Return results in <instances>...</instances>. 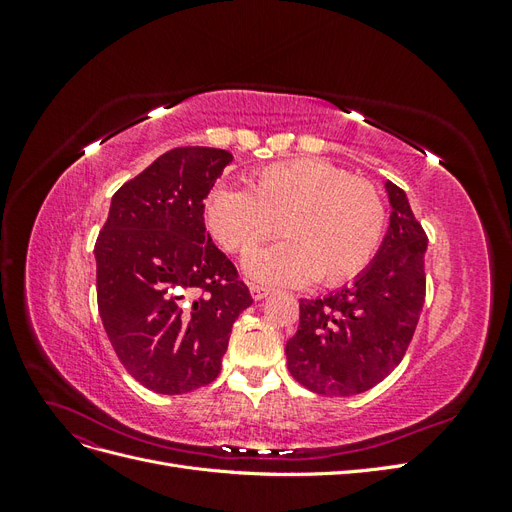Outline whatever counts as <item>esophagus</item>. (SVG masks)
Here are the masks:
<instances>
[{"instance_id":"obj_1","label":"esophagus","mask_w":512,"mask_h":512,"mask_svg":"<svg viewBox=\"0 0 512 512\" xmlns=\"http://www.w3.org/2000/svg\"><path fill=\"white\" fill-rule=\"evenodd\" d=\"M250 292H252V297L256 299V301H260V299H265V297H269V288L267 286H258V284H250Z\"/></svg>"}]
</instances>
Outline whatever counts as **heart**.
<instances>
[{
	"label": "heart",
	"instance_id": "heart-1",
	"mask_svg": "<svg viewBox=\"0 0 512 512\" xmlns=\"http://www.w3.org/2000/svg\"><path fill=\"white\" fill-rule=\"evenodd\" d=\"M205 224L226 252L247 256L282 230L288 241L247 258L254 280L299 286L318 277L342 286L380 250L386 207L374 183L346 168L303 158L258 168L247 190L215 185L203 203Z\"/></svg>",
	"mask_w": 512,
	"mask_h": 512
}]
</instances>
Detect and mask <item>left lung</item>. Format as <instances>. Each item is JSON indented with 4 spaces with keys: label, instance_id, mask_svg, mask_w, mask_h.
I'll list each match as a JSON object with an SVG mask.
<instances>
[{
    "label": "left lung",
    "instance_id": "1",
    "mask_svg": "<svg viewBox=\"0 0 512 512\" xmlns=\"http://www.w3.org/2000/svg\"><path fill=\"white\" fill-rule=\"evenodd\" d=\"M391 224L371 265L324 299L299 301L286 344L292 378L318 395L369 391L401 363L425 303L427 235L406 192L386 181Z\"/></svg>",
    "mask_w": 512,
    "mask_h": 512
}]
</instances>
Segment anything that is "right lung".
I'll list each match as a JSON object with an SVG mask.
<instances>
[{
  "label": "right lung",
  "instance_id": "obj_1",
  "mask_svg": "<svg viewBox=\"0 0 512 512\" xmlns=\"http://www.w3.org/2000/svg\"><path fill=\"white\" fill-rule=\"evenodd\" d=\"M230 160L211 147L166 151L115 192L96 241L104 331L128 374L153 393L181 395L218 378L232 322L252 305L203 218Z\"/></svg>",
  "mask_w": 512,
  "mask_h": 512
}]
</instances>
